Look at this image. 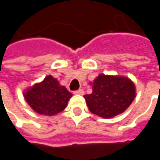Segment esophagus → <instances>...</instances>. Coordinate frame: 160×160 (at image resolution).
<instances>
[{
	"label": "esophagus",
	"instance_id": "1",
	"mask_svg": "<svg viewBox=\"0 0 160 160\" xmlns=\"http://www.w3.org/2000/svg\"><path fill=\"white\" fill-rule=\"evenodd\" d=\"M73 93L79 94V95H84V94H85V92H84L83 89H79V90L74 91V92H73Z\"/></svg>",
	"mask_w": 160,
	"mask_h": 160
}]
</instances>
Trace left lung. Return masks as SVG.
I'll use <instances>...</instances> for the list:
<instances>
[{
    "label": "left lung",
    "mask_w": 160,
    "mask_h": 160,
    "mask_svg": "<svg viewBox=\"0 0 160 160\" xmlns=\"http://www.w3.org/2000/svg\"><path fill=\"white\" fill-rule=\"evenodd\" d=\"M92 86V92L84 98L89 111L103 118L122 113L135 98V87L127 77L99 74Z\"/></svg>",
    "instance_id": "left-lung-1"
}]
</instances>
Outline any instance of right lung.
Masks as SVG:
<instances>
[{
  "label": "right lung",
  "mask_w": 160,
  "mask_h": 160,
  "mask_svg": "<svg viewBox=\"0 0 160 160\" xmlns=\"http://www.w3.org/2000/svg\"><path fill=\"white\" fill-rule=\"evenodd\" d=\"M27 104L37 113L45 116L62 111L73 95L61 86L58 80L48 75L40 83L35 84L24 93Z\"/></svg>",
  "instance_id": "right-lung-1"
}]
</instances>
